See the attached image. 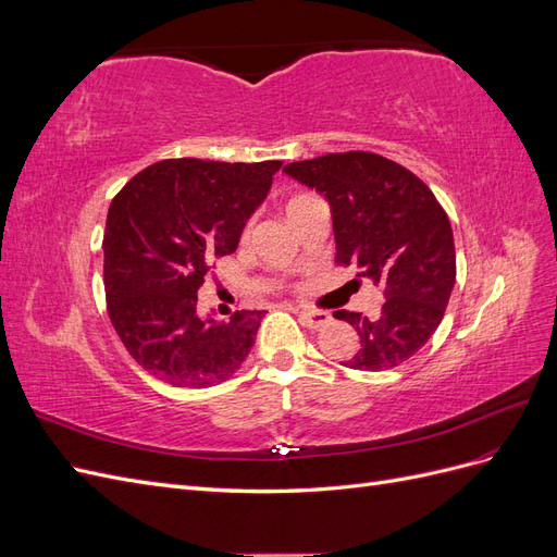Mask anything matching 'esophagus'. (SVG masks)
<instances>
[{"label": "esophagus", "mask_w": 557, "mask_h": 557, "mask_svg": "<svg viewBox=\"0 0 557 557\" xmlns=\"http://www.w3.org/2000/svg\"><path fill=\"white\" fill-rule=\"evenodd\" d=\"M295 313L299 315L301 325L309 327V330H323L325 325H330L332 315L327 311H313V309H295Z\"/></svg>", "instance_id": "1"}]
</instances>
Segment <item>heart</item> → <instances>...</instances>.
I'll use <instances>...</instances> for the list:
<instances>
[{"mask_svg":"<svg viewBox=\"0 0 557 557\" xmlns=\"http://www.w3.org/2000/svg\"><path fill=\"white\" fill-rule=\"evenodd\" d=\"M295 199H297V197H295ZM290 201H293V199H290Z\"/></svg>","mask_w":557,"mask_h":557,"instance_id":"1","label":"heart"}]
</instances>
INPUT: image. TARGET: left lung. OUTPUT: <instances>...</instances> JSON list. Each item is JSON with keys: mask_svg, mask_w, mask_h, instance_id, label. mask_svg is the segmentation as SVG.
Instances as JSON below:
<instances>
[{"mask_svg": "<svg viewBox=\"0 0 557 557\" xmlns=\"http://www.w3.org/2000/svg\"><path fill=\"white\" fill-rule=\"evenodd\" d=\"M295 181L325 195L336 262L381 285L379 311H334L360 334L342 362L383 372L409 360L440 327L455 285V244L446 211L407 166L367 150L285 164Z\"/></svg>", "mask_w": 557, "mask_h": 557, "instance_id": "8db88e82", "label": "left lung"}]
</instances>
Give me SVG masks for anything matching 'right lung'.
<instances>
[{
  "label": "right lung",
  "instance_id": "right-lung-1",
  "mask_svg": "<svg viewBox=\"0 0 557 557\" xmlns=\"http://www.w3.org/2000/svg\"><path fill=\"white\" fill-rule=\"evenodd\" d=\"M281 164L162 160L113 197L102 244L109 318L150 376L209 387L246 360L264 311L218 323L199 315L197 290L211 262L237 250Z\"/></svg>",
  "mask_w": 557,
  "mask_h": 557
}]
</instances>
